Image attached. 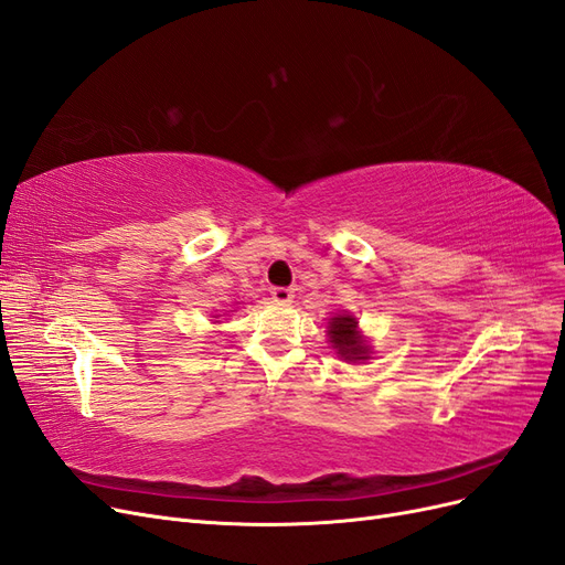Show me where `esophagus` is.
I'll return each mask as SVG.
<instances>
[{"label":"esophagus","mask_w":565,"mask_h":565,"mask_svg":"<svg viewBox=\"0 0 565 565\" xmlns=\"http://www.w3.org/2000/svg\"><path fill=\"white\" fill-rule=\"evenodd\" d=\"M271 298H275L277 302H290V300H294V288L275 286V288H271Z\"/></svg>","instance_id":"obj_1"}]
</instances>
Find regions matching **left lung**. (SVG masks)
<instances>
[{
    "mask_svg": "<svg viewBox=\"0 0 565 565\" xmlns=\"http://www.w3.org/2000/svg\"><path fill=\"white\" fill-rule=\"evenodd\" d=\"M356 323L359 321L352 315H338L331 319V326H329L331 344L338 350V354L348 361L369 359V344L359 335Z\"/></svg>",
    "mask_w": 565,
    "mask_h": 565,
    "instance_id": "left-lung-1",
    "label": "left lung"
}]
</instances>
